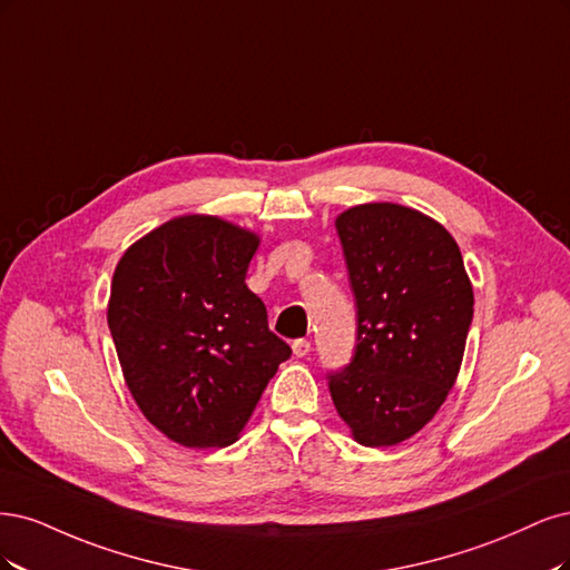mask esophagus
<instances>
[{"label": "esophagus", "instance_id": "esophagus-1", "mask_svg": "<svg viewBox=\"0 0 570 570\" xmlns=\"http://www.w3.org/2000/svg\"><path fill=\"white\" fill-rule=\"evenodd\" d=\"M293 355L296 357H305L309 351H312V345H309V341H305V338H298V341H293Z\"/></svg>", "mask_w": 570, "mask_h": 570}]
</instances>
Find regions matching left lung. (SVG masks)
Wrapping results in <instances>:
<instances>
[{
    "label": "left lung",
    "instance_id": "1",
    "mask_svg": "<svg viewBox=\"0 0 570 570\" xmlns=\"http://www.w3.org/2000/svg\"><path fill=\"white\" fill-rule=\"evenodd\" d=\"M357 307L355 357L328 374L338 416L366 448L424 429L462 366L473 288L462 250L433 217L362 204L336 217Z\"/></svg>",
    "mask_w": 570,
    "mask_h": 570
}]
</instances>
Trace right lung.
I'll return each instance as SVG.
<instances>
[{
  "label": "right lung",
  "mask_w": 570,
  "mask_h": 570,
  "mask_svg": "<svg viewBox=\"0 0 570 570\" xmlns=\"http://www.w3.org/2000/svg\"><path fill=\"white\" fill-rule=\"evenodd\" d=\"M261 236L215 215H181L122 253L108 328L137 407L175 443L227 448L291 347L246 286Z\"/></svg>",
  "instance_id": "add662e5"
}]
</instances>
